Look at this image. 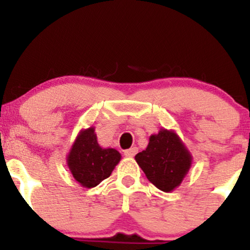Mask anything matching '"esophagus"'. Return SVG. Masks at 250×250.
<instances>
[{
  "mask_svg": "<svg viewBox=\"0 0 250 250\" xmlns=\"http://www.w3.org/2000/svg\"><path fill=\"white\" fill-rule=\"evenodd\" d=\"M137 152H138L137 147H130V148H128V150L125 151V157H133V156H135V153Z\"/></svg>",
  "mask_w": 250,
  "mask_h": 250,
  "instance_id": "1",
  "label": "esophagus"
}]
</instances>
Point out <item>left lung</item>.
Segmentation results:
<instances>
[{"mask_svg":"<svg viewBox=\"0 0 250 250\" xmlns=\"http://www.w3.org/2000/svg\"><path fill=\"white\" fill-rule=\"evenodd\" d=\"M135 161L150 183L161 191L170 192L183 183L192 165V156L174 130L161 128L148 139L147 147Z\"/></svg>","mask_w":250,"mask_h":250,"instance_id":"8db88e82","label":"left lung"}]
</instances>
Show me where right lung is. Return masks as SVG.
I'll list each match as a JSON object with an SVG mask.
<instances>
[{
  "label": "right lung",
  "instance_id": "obj_1",
  "mask_svg": "<svg viewBox=\"0 0 250 250\" xmlns=\"http://www.w3.org/2000/svg\"><path fill=\"white\" fill-rule=\"evenodd\" d=\"M121 161L115 148H103L98 144L95 128L80 130L72 144L66 162L75 180L83 188H94L109 178Z\"/></svg>",
  "mask_w": 250,
  "mask_h": 250
}]
</instances>
